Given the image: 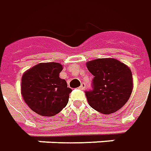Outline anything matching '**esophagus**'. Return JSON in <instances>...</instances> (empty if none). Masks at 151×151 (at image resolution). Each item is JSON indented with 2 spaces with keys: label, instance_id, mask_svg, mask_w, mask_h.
Returning <instances> with one entry per match:
<instances>
[{
  "label": "esophagus",
  "instance_id": "esophagus-1",
  "mask_svg": "<svg viewBox=\"0 0 151 151\" xmlns=\"http://www.w3.org/2000/svg\"><path fill=\"white\" fill-rule=\"evenodd\" d=\"M85 88H86V85H85L84 83H81V86H80V89H81V90H85Z\"/></svg>",
  "mask_w": 151,
  "mask_h": 151
}]
</instances>
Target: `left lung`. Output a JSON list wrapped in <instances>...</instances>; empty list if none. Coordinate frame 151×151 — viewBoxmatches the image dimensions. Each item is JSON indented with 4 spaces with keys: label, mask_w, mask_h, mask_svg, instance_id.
<instances>
[{
    "label": "left lung",
    "mask_w": 151,
    "mask_h": 151,
    "mask_svg": "<svg viewBox=\"0 0 151 151\" xmlns=\"http://www.w3.org/2000/svg\"><path fill=\"white\" fill-rule=\"evenodd\" d=\"M94 76L92 90L86 91L89 105L105 115L116 112L128 101L133 89L130 69L114 58H101L86 63Z\"/></svg>",
    "instance_id": "left-lung-1"
}]
</instances>
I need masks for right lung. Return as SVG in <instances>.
Segmentation results:
<instances>
[{
	"mask_svg": "<svg viewBox=\"0 0 151 151\" xmlns=\"http://www.w3.org/2000/svg\"><path fill=\"white\" fill-rule=\"evenodd\" d=\"M62 65L46 62L27 70L21 78L22 97L32 111L42 116H53L65 108L71 89L59 77Z\"/></svg>",
	"mask_w": 151,
	"mask_h": 151,
	"instance_id": "right-lung-1",
	"label": "right lung"
}]
</instances>
